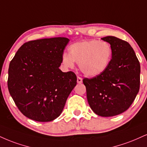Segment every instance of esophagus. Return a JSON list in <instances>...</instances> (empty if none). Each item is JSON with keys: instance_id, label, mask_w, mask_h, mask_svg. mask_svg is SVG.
Instances as JSON below:
<instances>
[{"instance_id": "obj_1", "label": "esophagus", "mask_w": 147, "mask_h": 147, "mask_svg": "<svg viewBox=\"0 0 147 147\" xmlns=\"http://www.w3.org/2000/svg\"><path fill=\"white\" fill-rule=\"evenodd\" d=\"M82 81H83V80H82V78H81V77H77V83H78V84H81V83H82Z\"/></svg>"}]
</instances>
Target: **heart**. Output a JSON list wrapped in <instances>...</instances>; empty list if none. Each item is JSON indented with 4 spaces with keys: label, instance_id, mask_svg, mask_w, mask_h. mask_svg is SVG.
Instances as JSON below:
<instances>
[{
    "label": "heart",
    "instance_id": "heart-1",
    "mask_svg": "<svg viewBox=\"0 0 147 147\" xmlns=\"http://www.w3.org/2000/svg\"><path fill=\"white\" fill-rule=\"evenodd\" d=\"M112 48L108 42L90 40L76 42L63 53L61 61L66 68H74L75 62L85 75L96 77L102 74L110 63Z\"/></svg>",
    "mask_w": 147,
    "mask_h": 147
}]
</instances>
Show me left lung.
<instances>
[{"instance_id":"obj_1","label":"left lung","mask_w":147,"mask_h":147,"mask_svg":"<svg viewBox=\"0 0 147 147\" xmlns=\"http://www.w3.org/2000/svg\"><path fill=\"white\" fill-rule=\"evenodd\" d=\"M101 40L112 48L110 63L102 74L83 82L92 110L109 117L125 112L134 102L140 89V65L128 42L114 36Z\"/></svg>"}]
</instances>
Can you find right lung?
<instances>
[{"mask_svg":"<svg viewBox=\"0 0 147 147\" xmlns=\"http://www.w3.org/2000/svg\"><path fill=\"white\" fill-rule=\"evenodd\" d=\"M69 41L59 37L28 42L10 62L9 92L19 110L30 119L49 122L59 116L77 85L74 72L59 68Z\"/></svg>","mask_w":147,"mask_h":147,"instance_id":"right-lung-1","label":"right lung"}]
</instances>
